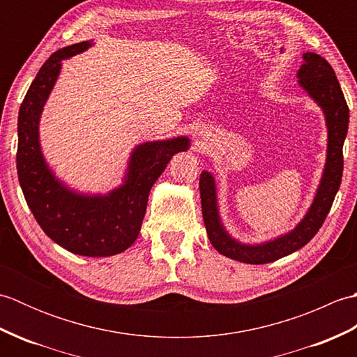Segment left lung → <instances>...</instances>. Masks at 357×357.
I'll return each instance as SVG.
<instances>
[{
  "mask_svg": "<svg viewBox=\"0 0 357 357\" xmlns=\"http://www.w3.org/2000/svg\"><path fill=\"white\" fill-rule=\"evenodd\" d=\"M302 59L304 63L296 73L298 86L322 110L325 127H327V153H325L319 185L316 188L313 202L310 204L307 213L293 230L267 241L242 242L225 229L219 211L215 178L213 174L204 170L199 178L204 224L211 245L230 259L257 265L278 261L280 257L298 252L319 231L339 190L344 170L342 147L350 123L348 105L335 70L331 69L327 59L312 52L304 53Z\"/></svg>",
  "mask_w": 357,
  "mask_h": 357,
  "instance_id": "left-lung-1",
  "label": "left lung"
}]
</instances>
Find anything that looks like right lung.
<instances>
[{
  "label": "right lung",
  "mask_w": 357,
  "mask_h": 357,
  "mask_svg": "<svg viewBox=\"0 0 357 357\" xmlns=\"http://www.w3.org/2000/svg\"><path fill=\"white\" fill-rule=\"evenodd\" d=\"M92 45L59 49L36 73L18 113L17 170L30 211L53 242L75 255L105 257L123 253L138 238L151 187L174 155L190 149V139L181 135L135 146L123 183L107 193L79 192L59 179L43 153L40 121L64 59Z\"/></svg>",
  "instance_id": "1"
}]
</instances>
